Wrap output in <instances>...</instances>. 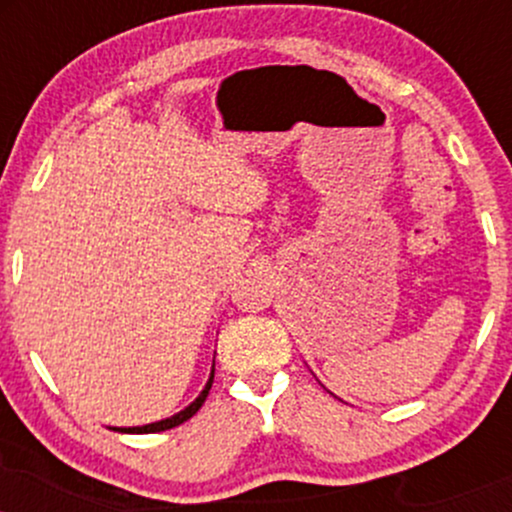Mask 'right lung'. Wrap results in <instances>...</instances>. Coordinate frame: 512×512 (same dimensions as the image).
<instances>
[{
	"label": "right lung",
	"instance_id": "add662e5",
	"mask_svg": "<svg viewBox=\"0 0 512 512\" xmlns=\"http://www.w3.org/2000/svg\"><path fill=\"white\" fill-rule=\"evenodd\" d=\"M211 383H214V373H211L209 383H207V387H204V392H202V395H199V397L195 399V402H192L190 407H187L185 411H180V414L170 416V419H166V421H156V424H149V426H139V428H113V431H120V433H161V431H168V428H175V426L185 424L187 419H192V416H195L197 411L202 409L204 399H207L209 390H211Z\"/></svg>",
	"mask_w": 512,
	"mask_h": 512
}]
</instances>
